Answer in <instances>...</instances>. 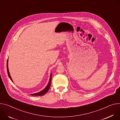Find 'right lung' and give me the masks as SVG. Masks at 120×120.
I'll return each mask as SVG.
<instances>
[{
  "label": "right lung",
  "instance_id": "1",
  "mask_svg": "<svg viewBox=\"0 0 120 120\" xmlns=\"http://www.w3.org/2000/svg\"><path fill=\"white\" fill-rule=\"evenodd\" d=\"M7 72H8V77H9V78H10V79H11V81L13 82L12 78H11V76H10V74H9V70H8V60H7ZM51 75H52V73H51L50 76V78H49V83H48V84L47 85V86L46 87V88H45L44 90H42L40 92H38V93H36V94H31V95H33V96H42V95H44L45 94H46V93L47 92V91L49 90V88H50V86L51 81Z\"/></svg>",
  "mask_w": 120,
  "mask_h": 120
}]
</instances>
